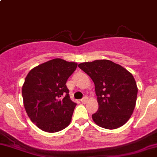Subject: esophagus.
Segmentation results:
<instances>
[{"instance_id": "obj_1", "label": "esophagus", "mask_w": 157, "mask_h": 157, "mask_svg": "<svg viewBox=\"0 0 157 157\" xmlns=\"http://www.w3.org/2000/svg\"><path fill=\"white\" fill-rule=\"evenodd\" d=\"M87 101H88V97L87 96L83 97V98L81 99V102H82V103H86V102H87Z\"/></svg>"}]
</instances>
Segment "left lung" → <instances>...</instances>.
Masks as SVG:
<instances>
[{"label":"left lung","instance_id":"left-lung-1","mask_svg":"<svg viewBox=\"0 0 157 157\" xmlns=\"http://www.w3.org/2000/svg\"><path fill=\"white\" fill-rule=\"evenodd\" d=\"M79 68L95 84L98 109L92 119L98 126L114 129L123 126L135 109L138 89L126 68L109 60L83 62Z\"/></svg>","mask_w":157,"mask_h":157}]
</instances>
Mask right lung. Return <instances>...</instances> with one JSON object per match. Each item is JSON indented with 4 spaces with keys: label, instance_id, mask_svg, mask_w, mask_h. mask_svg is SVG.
<instances>
[{
    "label": "right lung",
    "instance_id": "1",
    "mask_svg": "<svg viewBox=\"0 0 157 157\" xmlns=\"http://www.w3.org/2000/svg\"><path fill=\"white\" fill-rule=\"evenodd\" d=\"M77 63L55 59L29 71L22 86L24 105L33 123L44 132H56L70 124L76 103L66 82Z\"/></svg>",
    "mask_w": 157,
    "mask_h": 157
}]
</instances>
